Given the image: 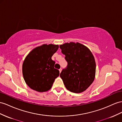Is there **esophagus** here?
<instances>
[{"instance_id":"34e87169","label":"esophagus","mask_w":122,"mask_h":122,"mask_svg":"<svg viewBox=\"0 0 122 122\" xmlns=\"http://www.w3.org/2000/svg\"><path fill=\"white\" fill-rule=\"evenodd\" d=\"M61 71H62V68H60V69H59V71H60V73L61 72Z\"/></svg>"}]
</instances>
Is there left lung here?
<instances>
[{"instance_id":"8db88e82","label":"left lung","mask_w":122,"mask_h":122,"mask_svg":"<svg viewBox=\"0 0 122 122\" xmlns=\"http://www.w3.org/2000/svg\"><path fill=\"white\" fill-rule=\"evenodd\" d=\"M60 48L67 62L60 75L65 88L73 93L83 92L95 78L96 63L91 51L79 43H66Z\"/></svg>"}]
</instances>
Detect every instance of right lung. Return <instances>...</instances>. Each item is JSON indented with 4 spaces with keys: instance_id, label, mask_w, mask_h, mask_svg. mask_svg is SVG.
Masks as SVG:
<instances>
[{
    "instance_id": "1",
    "label": "right lung",
    "mask_w": 122,
    "mask_h": 122,
    "mask_svg": "<svg viewBox=\"0 0 122 122\" xmlns=\"http://www.w3.org/2000/svg\"><path fill=\"white\" fill-rule=\"evenodd\" d=\"M59 48L58 45L44 44L33 49L23 64V75L27 85L37 92L47 91L59 71L54 68L55 62L51 57Z\"/></svg>"
}]
</instances>
